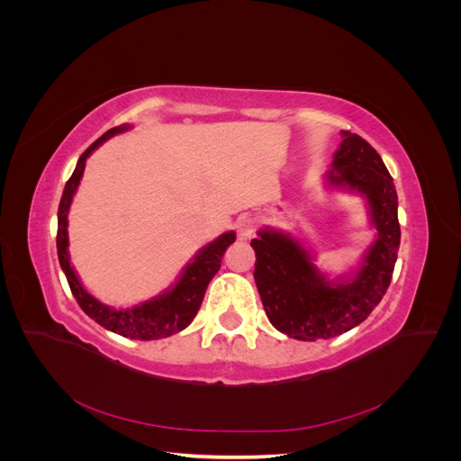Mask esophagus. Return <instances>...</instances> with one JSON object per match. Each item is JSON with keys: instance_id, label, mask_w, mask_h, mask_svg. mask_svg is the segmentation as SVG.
Listing matches in <instances>:
<instances>
[{"instance_id": "1", "label": "esophagus", "mask_w": 461, "mask_h": 461, "mask_svg": "<svg viewBox=\"0 0 461 461\" xmlns=\"http://www.w3.org/2000/svg\"><path fill=\"white\" fill-rule=\"evenodd\" d=\"M236 229H239V236H240V239H242V240H248V239H252V236L256 234L258 225H256L254 219L244 217V219L239 221V225H236Z\"/></svg>"}]
</instances>
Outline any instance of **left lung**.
<instances>
[{
	"label": "left lung",
	"mask_w": 461,
	"mask_h": 461,
	"mask_svg": "<svg viewBox=\"0 0 461 461\" xmlns=\"http://www.w3.org/2000/svg\"><path fill=\"white\" fill-rule=\"evenodd\" d=\"M327 185L357 192L367 200L376 230L357 271L327 278L313 256L292 234L265 227L252 240L254 278L271 325L290 339L315 342L348 332L379 305L393 278L400 248L398 194L376 149L364 138L342 131Z\"/></svg>",
	"instance_id": "obj_1"
}]
</instances>
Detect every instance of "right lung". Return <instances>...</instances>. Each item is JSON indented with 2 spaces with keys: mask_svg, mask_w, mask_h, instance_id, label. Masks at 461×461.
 <instances>
[{
  "mask_svg": "<svg viewBox=\"0 0 461 461\" xmlns=\"http://www.w3.org/2000/svg\"><path fill=\"white\" fill-rule=\"evenodd\" d=\"M129 129H131L129 124H121V127L107 131L78 158L75 173L67 180L63 196L59 202L58 256H59L61 269L67 276V283L71 286L73 296L77 298L82 312H85L88 317H92L95 323H100L104 329L117 332L121 337H127V339L158 340V339L171 337V334L186 329L192 323V319L196 317L202 305L207 285L219 271L221 259L225 256L227 248L236 240V234L232 230L225 232L213 242L203 246L200 252L194 256V259L186 265L183 275H180L178 281L169 290H165L163 294L151 298L148 302L134 305V308H127V310L109 308V305L102 303L100 300H95L92 294H88L86 288L78 281V276L71 265V256H68V230H67L68 207H71L73 196L80 185V178H82V173H85L86 159L90 153L95 148H100L107 138Z\"/></svg>",
  "mask_w": 461,
  "mask_h": 461,
  "instance_id": "obj_1",
  "label": "right lung"
}]
</instances>
